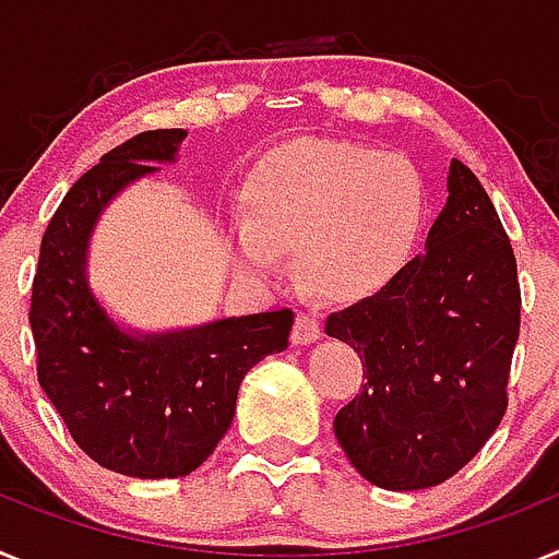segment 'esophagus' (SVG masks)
I'll return each mask as SVG.
<instances>
[{
  "mask_svg": "<svg viewBox=\"0 0 559 559\" xmlns=\"http://www.w3.org/2000/svg\"><path fill=\"white\" fill-rule=\"evenodd\" d=\"M319 336H322V319H319V313L299 311L290 338H294L297 345H311V342H317Z\"/></svg>",
  "mask_w": 559,
  "mask_h": 559,
  "instance_id": "34e87169",
  "label": "esophagus"
}]
</instances>
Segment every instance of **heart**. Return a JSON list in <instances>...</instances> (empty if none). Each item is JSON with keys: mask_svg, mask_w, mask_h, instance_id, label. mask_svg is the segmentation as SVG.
I'll use <instances>...</instances> for the list:
<instances>
[{"mask_svg": "<svg viewBox=\"0 0 559 559\" xmlns=\"http://www.w3.org/2000/svg\"><path fill=\"white\" fill-rule=\"evenodd\" d=\"M427 183L413 160L350 141H297L271 155L234 226L246 271L274 276L299 248L308 283L333 299H361L395 283L427 228Z\"/></svg>", "mask_w": 559, "mask_h": 559, "instance_id": "b5f03b06", "label": "heart"}]
</instances>
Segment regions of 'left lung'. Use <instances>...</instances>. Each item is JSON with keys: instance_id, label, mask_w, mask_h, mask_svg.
Instances as JSON below:
<instances>
[{"instance_id": "left-lung-1", "label": "left lung", "mask_w": 559, "mask_h": 559, "mask_svg": "<svg viewBox=\"0 0 559 559\" xmlns=\"http://www.w3.org/2000/svg\"><path fill=\"white\" fill-rule=\"evenodd\" d=\"M325 333L365 356L367 381L333 418L361 478L413 492L478 455L509 404L520 283L509 234L469 166L452 160L427 254L376 297L331 313Z\"/></svg>"}]
</instances>
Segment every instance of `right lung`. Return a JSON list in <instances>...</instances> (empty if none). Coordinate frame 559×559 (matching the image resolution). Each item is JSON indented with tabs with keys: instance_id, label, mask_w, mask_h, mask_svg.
<instances>
[{
	"instance_id": "1",
	"label": "right lung",
	"mask_w": 559,
	"mask_h": 559,
	"mask_svg": "<svg viewBox=\"0 0 559 559\" xmlns=\"http://www.w3.org/2000/svg\"><path fill=\"white\" fill-rule=\"evenodd\" d=\"M183 130H150L109 150L64 194L41 237L31 331L39 384L67 432L104 469L180 478L198 469L231 427L242 376L288 347L294 311L221 319L198 331L135 338L98 308L84 276L95 217Z\"/></svg>"
}]
</instances>
